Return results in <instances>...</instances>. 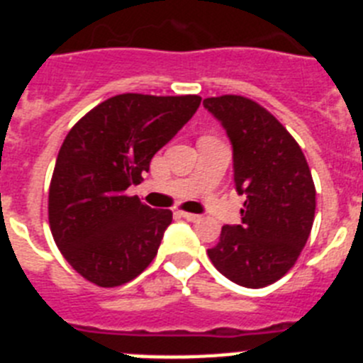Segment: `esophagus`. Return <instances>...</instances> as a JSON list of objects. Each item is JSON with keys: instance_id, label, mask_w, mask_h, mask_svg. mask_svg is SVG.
Listing matches in <instances>:
<instances>
[{"instance_id": "34e87169", "label": "esophagus", "mask_w": 363, "mask_h": 363, "mask_svg": "<svg viewBox=\"0 0 363 363\" xmlns=\"http://www.w3.org/2000/svg\"><path fill=\"white\" fill-rule=\"evenodd\" d=\"M179 216L185 218L187 221H198L200 220V214H192V213H184V211H179Z\"/></svg>"}]
</instances>
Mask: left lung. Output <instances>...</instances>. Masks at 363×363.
Instances as JSON below:
<instances>
[{
  "mask_svg": "<svg viewBox=\"0 0 363 363\" xmlns=\"http://www.w3.org/2000/svg\"><path fill=\"white\" fill-rule=\"evenodd\" d=\"M233 145L234 185L245 194L240 225L221 227L207 251L234 284L259 289L294 265L314 221L316 191L307 160L284 125L243 96L203 99Z\"/></svg>",
  "mask_w": 363,
  "mask_h": 363,
  "instance_id": "obj_1",
  "label": "left lung"
}]
</instances>
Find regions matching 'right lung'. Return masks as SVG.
<instances>
[{
	"mask_svg": "<svg viewBox=\"0 0 363 363\" xmlns=\"http://www.w3.org/2000/svg\"><path fill=\"white\" fill-rule=\"evenodd\" d=\"M200 96L120 94L67 134L49 189V223L63 258L85 280L118 287L142 274L172 221L125 191L200 107Z\"/></svg>",
	"mask_w": 363,
	"mask_h": 363,
	"instance_id": "obj_1",
	"label": "right lung"
}]
</instances>
